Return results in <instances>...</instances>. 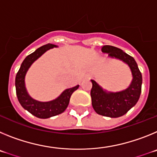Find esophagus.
Segmentation results:
<instances>
[{"instance_id": "esophagus-1", "label": "esophagus", "mask_w": 157, "mask_h": 157, "mask_svg": "<svg viewBox=\"0 0 157 157\" xmlns=\"http://www.w3.org/2000/svg\"><path fill=\"white\" fill-rule=\"evenodd\" d=\"M85 78H86V79H87V78H89V76L86 75V77H85Z\"/></svg>"}]
</instances>
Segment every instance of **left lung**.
Returning <instances> with one entry per match:
<instances>
[{"instance_id": "8db88e82", "label": "left lung", "mask_w": 157, "mask_h": 157, "mask_svg": "<svg viewBox=\"0 0 157 157\" xmlns=\"http://www.w3.org/2000/svg\"><path fill=\"white\" fill-rule=\"evenodd\" d=\"M101 51L109 53L111 57L117 58L127 63L132 72L133 80L130 86L125 90L117 93L104 91L94 80H91L93 86L90 95L94 111L98 114L107 117H120L138 102L141 92L142 76L135 59L120 48L112 45H104Z\"/></svg>"}]
</instances>
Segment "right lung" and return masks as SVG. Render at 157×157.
<instances>
[{
  "instance_id": "add662e5",
  "label": "right lung",
  "mask_w": 157,
  "mask_h": 157,
  "mask_svg": "<svg viewBox=\"0 0 157 157\" xmlns=\"http://www.w3.org/2000/svg\"><path fill=\"white\" fill-rule=\"evenodd\" d=\"M53 47H56V45L52 44L43 45L28 55L22 63L16 77V90L19 102L23 109L40 119H47L61 114L62 112H64L68 106L71 96L79 86L78 85L72 88L67 89L56 99L48 102L35 101L28 95L27 90L25 88L24 82L25 75L27 70L37 58H39L44 52Z\"/></svg>"
}]
</instances>
